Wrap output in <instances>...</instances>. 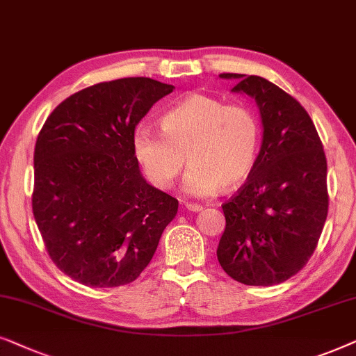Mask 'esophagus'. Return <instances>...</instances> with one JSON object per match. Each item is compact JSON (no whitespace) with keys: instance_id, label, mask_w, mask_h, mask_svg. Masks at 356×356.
Returning a JSON list of instances; mask_svg holds the SVG:
<instances>
[{"instance_id":"34e87169","label":"esophagus","mask_w":356,"mask_h":356,"mask_svg":"<svg viewBox=\"0 0 356 356\" xmlns=\"http://www.w3.org/2000/svg\"><path fill=\"white\" fill-rule=\"evenodd\" d=\"M186 208L188 211H202L203 210V207L202 205H198V203H186Z\"/></svg>"}]
</instances>
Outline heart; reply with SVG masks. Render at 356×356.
<instances>
[{"mask_svg": "<svg viewBox=\"0 0 356 356\" xmlns=\"http://www.w3.org/2000/svg\"><path fill=\"white\" fill-rule=\"evenodd\" d=\"M161 131L141 125L131 140L146 179L159 191L172 187L187 161L186 188L193 195L234 188L257 163L262 130L244 106L191 94L161 117Z\"/></svg>", "mask_w": 356, "mask_h": 356, "instance_id": "heart-1", "label": "heart"}]
</instances>
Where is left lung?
<instances>
[{
	"label": "left lung",
	"instance_id": "obj_1",
	"mask_svg": "<svg viewBox=\"0 0 356 356\" xmlns=\"http://www.w3.org/2000/svg\"><path fill=\"white\" fill-rule=\"evenodd\" d=\"M257 102L262 148L248 181L226 203L216 255L231 278L250 286L286 282L307 264L324 227L327 159L306 108L260 76L221 73Z\"/></svg>",
	"mask_w": 356,
	"mask_h": 356
}]
</instances>
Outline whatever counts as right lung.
<instances>
[{"label": "right lung", "mask_w": 356, "mask_h": 356, "mask_svg": "<svg viewBox=\"0 0 356 356\" xmlns=\"http://www.w3.org/2000/svg\"><path fill=\"white\" fill-rule=\"evenodd\" d=\"M174 89L151 78L94 84L55 107L37 136L32 211L51 262L81 285L135 282L177 215V198L145 181L131 145Z\"/></svg>", "instance_id": "obj_1"}]
</instances>
